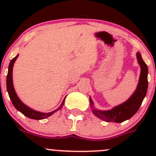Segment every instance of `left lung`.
Masks as SVG:
<instances>
[{
  "instance_id": "left-lung-1",
  "label": "left lung",
  "mask_w": 156,
  "mask_h": 156,
  "mask_svg": "<svg viewBox=\"0 0 156 156\" xmlns=\"http://www.w3.org/2000/svg\"><path fill=\"white\" fill-rule=\"evenodd\" d=\"M138 63L140 66V75L136 90L125 103L109 110H100L94 107V102L90 97V104L94 115L106 122L121 123L128 120L139 109L145 98L148 89V67L142 59L140 53H136Z\"/></svg>"
}]
</instances>
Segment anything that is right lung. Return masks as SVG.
Listing matches in <instances>:
<instances>
[{
	"label": "right lung",
	"instance_id": "add662e5",
	"mask_svg": "<svg viewBox=\"0 0 156 156\" xmlns=\"http://www.w3.org/2000/svg\"><path fill=\"white\" fill-rule=\"evenodd\" d=\"M19 56V54L13 58L12 60L10 61V65L8 67V73H7V92H8L9 97H10L11 101H12V105L14 106V107L16 108L18 111H20V112L23 113L24 115H26V117L29 118L31 119H35V120H41V119H44L46 118L50 117V115L55 113L56 112H57L58 110L61 109L62 106H63L64 103H65V100L66 97L64 98L63 101L61 103L60 106H59L56 110L53 112H41L35 111V110L32 109L29 106H27L26 105H25L23 102L20 100V99L19 98L18 96H17L16 93L15 89L13 87V83H12V68H13V65L15 61L16 60L17 57Z\"/></svg>",
	"mask_w": 156,
	"mask_h": 156
}]
</instances>
